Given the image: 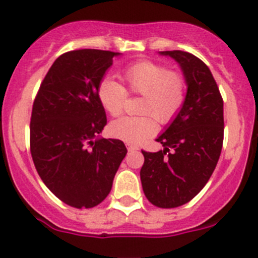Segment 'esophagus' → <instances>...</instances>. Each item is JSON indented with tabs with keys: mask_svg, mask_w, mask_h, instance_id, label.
<instances>
[{
	"mask_svg": "<svg viewBox=\"0 0 258 258\" xmlns=\"http://www.w3.org/2000/svg\"><path fill=\"white\" fill-rule=\"evenodd\" d=\"M126 149H127V151H137V150H138V147L134 145H132V143H126Z\"/></svg>",
	"mask_w": 258,
	"mask_h": 258,
	"instance_id": "esophagus-1",
	"label": "esophagus"
}]
</instances>
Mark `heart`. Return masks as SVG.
Returning <instances> with one entry per match:
<instances>
[{
	"label": "heart",
	"mask_w": 258,
	"mask_h": 258,
	"mask_svg": "<svg viewBox=\"0 0 258 258\" xmlns=\"http://www.w3.org/2000/svg\"><path fill=\"white\" fill-rule=\"evenodd\" d=\"M124 86L111 79L102 80L98 99L111 116L121 115L128 94L142 95L140 116H125L109 125L113 137L127 143H140L157 131V122L170 124L181 112L186 101L187 84L179 71L168 70L161 63L138 61L121 74Z\"/></svg>",
	"instance_id": "obj_1"
}]
</instances>
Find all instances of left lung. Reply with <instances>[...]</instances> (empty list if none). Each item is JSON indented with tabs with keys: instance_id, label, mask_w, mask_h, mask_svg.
Instances as JSON below:
<instances>
[{
	"instance_id": "obj_1",
	"label": "left lung",
	"mask_w": 258,
	"mask_h": 258,
	"mask_svg": "<svg viewBox=\"0 0 258 258\" xmlns=\"http://www.w3.org/2000/svg\"><path fill=\"white\" fill-rule=\"evenodd\" d=\"M183 71L187 94L181 112L157 138L159 152L143 151V192L159 208H177L197 197L211 178L223 143V99L208 66L187 51H161Z\"/></svg>"
}]
</instances>
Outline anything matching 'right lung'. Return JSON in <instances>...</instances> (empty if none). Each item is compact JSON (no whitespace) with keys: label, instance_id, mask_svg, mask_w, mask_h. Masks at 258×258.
Here are the masks:
<instances>
[{"label":"right lung","instance_id":"1","mask_svg":"<svg viewBox=\"0 0 258 258\" xmlns=\"http://www.w3.org/2000/svg\"><path fill=\"white\" fill-rule=\"evenodd\" d=\"M117 54L97 49L61 54L33 101L29 147L36 170L74 208H93L106 199L126 155L122 141H93L107 124L97 89Z\"/></svg>","mask_w":258,"mask_h":258}]
</instances>
